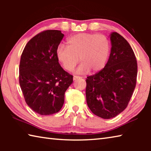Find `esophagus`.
<instances>
[{
  "label": "esophagus",
  "instance_id": "34e87169",
  "mask_svg": "<svg viewBox=\"0 0 151 151\" xmlns=\"http://www.w3.org/2000/svg\"><path fill=\"white\" fill-rule=\"evenodd\" d=\"M83 77L82 76H73V80L74 81H76V80H78L79 78H82Z\"/></svg>",
  "mask_w": 151,
  "mask_h": 151
}]
</instances>
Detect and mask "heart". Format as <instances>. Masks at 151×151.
Here are the masks:
<instances>
[{
  "instance_id": "obj_1",
  "label": "heart",
  "mask_w": 151,
  "mask_h": 151,
  "mask_svg": "<svg viewBox=\"0 0 151 151\" xmlns=\"http://www.w3.org/2000/svg\"><path fill=\"white\" fill-rule=\"evenodd\" d=\"M66 44L67 47L60 45L56 50L57 60L65 70L72 71L79 59L82 63L76 70L77 74H86L89 70L96 73L105 66L111 50L105 35L79 33L68 38Z\"/></svg>"
}]
</instances>
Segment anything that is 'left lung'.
<instances>
[{"mask_svg":"<svg viewBox=\"0 0 151 151\" xmlns=\"http://www.w3.org/2000/svg\"><path fill=\"white\" fill-rule=\"evenodd\" d=\"M111 50L105 66L86 80V97L93 114L112 119L127 108L136 86L137 63L131 45L119 33L110 35Z\"/></svg>","mask_w":151,"mask_h":151,"instance_id":"left-lung-1","label":"left lung"}]
</instances>
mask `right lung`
I'll use <instances>...</instances> for the list:
<instances>
[{
	"label": "right lung",
	"mask_w": 151,
	"mask_h": 151,
	"mask_svg": "<svg viewBox=\"0 0 151 151\" xmlns=\"http://www.w3.org/2000/svg\"><path fill=\"white\" fill-rule=\"evenodd\" d=\"M63 37L58 30L40 32L28 42L20 58V88L28 106L40 115L59 111L73 83V76L64 70L56 56Z\"/></svg>",
	"instance_id": "1"
}]
</instances>
